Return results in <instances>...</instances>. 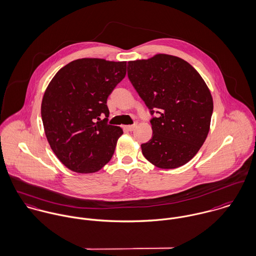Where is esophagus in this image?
Segmentation results:
<instances>
[{"mask_svg": "<svg viewBox=\"0 0 256 256\" xmlns=\"http://www.w3.org/2000/svg\"><path fill=\"white\" fill-rule=\"evenodd\" d=\"M136 128V124H130V126H124V128H126V130H128V132H132Z\"/></svg>", "mask_w": 256, "mask_h": 256, "instance_id": "esophagus-1", "label": "esophagus"}]
</instances>
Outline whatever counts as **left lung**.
Returning <instances> with one entry per match:
<instances>
[{"label":"left lung","instance_id":"8db88e82","mask_svg":"<svg viewBox=\"0 0 256 256\" xmlns=\"http://www.w3.org/2000/svg\"><path fill=\"white\" fill-rule=\"evenodd\" d=\"M128 75L140 97L158 118L152 138L142 144L144 156L161 169L189 162L208 136L212 97L199 72L184 59L159 53L128 62Z\"/></svg>","mask_w":256,"mask_h":256}]
</instances>
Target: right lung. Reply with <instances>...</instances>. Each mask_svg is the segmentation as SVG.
Segmentation results:
<instances>
[{
	"label": "right lung",
	"instance_id": "obj_1",
	"mask_svg": "<svg viewBox=\"0 0 256 256\" xmlns=\"http://www.w3.org/2000/svg\"><path fill=\"white\" fill-rule=\"evenodd\" d=\"M126 73V61L80 58L50 82L42 102L44 132L52 152L71 171L95 173L112 159L122 130L100 116H108L106 99Z\"/></svg>",
	"mask_w": 256,
	"mask_h": 256
}]
</instances>
